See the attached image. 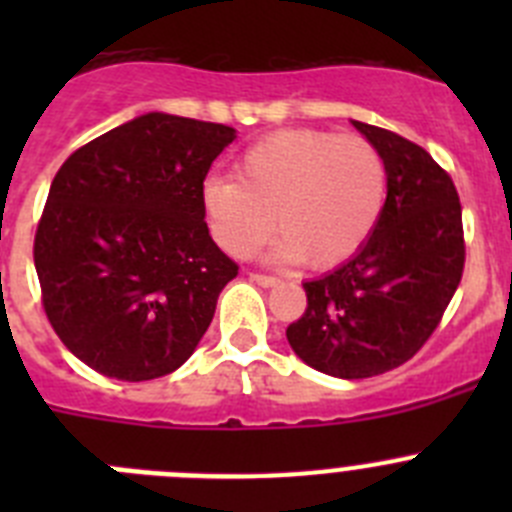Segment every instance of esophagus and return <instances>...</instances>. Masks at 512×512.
I'll use <instances>...</instances> for the list:
<instances>
[{
  "label": "esophagus",
  "instance_id": "obj_1",
  "mask_svg": "<svg viewBox=\"0 0 512 512\" xmlns=\"http://www.w3.org/2000/svg\"><path fill=\"white\" fill-rule=\"evenodd\" d=\"M248 277H251V282L261 284V287H274V284L279 282L277 277H271V274H259V271H251Z\"/></svg>",
  "mask_w": 512,
  "mask_h": 512
}]
</instances>
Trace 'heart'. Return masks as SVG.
I'll return each mask as SVG.
<instances>
[{
	"label": "heart",
	"instance_id": "heart-1",
	"mask_svg": "<svg viewBox=\"0 0 512 512\" xmlns=\"http://www.w3.org/2000/svg\"><path fill=\"white\" fill-rule=\"evenodd\" d=\"M387 194V169L377 148L359 135L330 130H279L241 153L235 179L210 176L202 210L215 243L248 256L274 230L279 261L333 269L372 235Z\"/></svg>",
	"mask_w": 512,
	"mask_h": 512
}]
</instances>
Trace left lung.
<instances>
[{"mask_svg": "<svg viewBox=\"0 0 512 512\" xmlns=\"http://www.w3.org/2000/svg\"><path fill=\"white\" fill-rule=\"evenodd\" d=\"M387 169V200L364 246L305 282L287 328L307 366L341 379L397 369L433 336L464 274L461 202L451 176L413 140L354 120Z\"/></svg>", "mask_w": 512, "mask_h": 512, "instance_id": "8db88e82", "label": "left lung"}]
</instances>
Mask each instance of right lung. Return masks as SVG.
I'll use <instances>...</instances> for the list:
<instances>
[{
    "label": "right lung",
    "mask_w": 512,
    "mask_h": 512,
    "mask_svg": "<svg viewBox=\"0 0 512 512\" xmlns=\"http://www.w3.org/2000/svg\"><path fill=\"white\" fill-rule=\"evenodd\" d=\"M235 130L148 112L71 153L33 259L48 323L94 372L166 377L197 348L238 274L205 223L202 184Z\"/></svg>",
    "instance_id": "1"
}]
</instances>
